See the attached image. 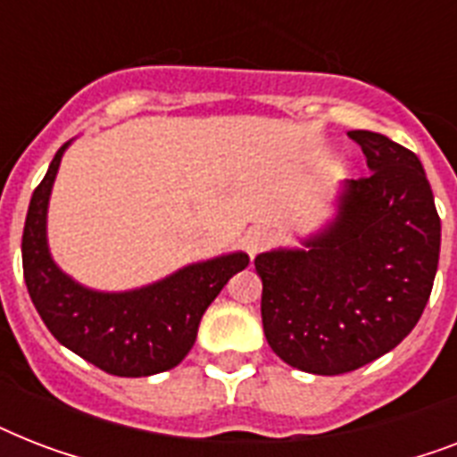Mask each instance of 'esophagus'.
Wrapping results in <instances>:
<instances>
[{"label": "esophagus", "mask_w": 457, "mask_h": 457, "mask_svg": "<svg viewBox=\"0 0 457 457\" xmlns=\"http://www.w3.org/2000/svg\"><path fill=\"white\" fill-rule=\"evenodd\" d=\"M270 239H272L270 229L256 225V228L246 229V235L242 237V246H244V251H246V253H249V256L253 258L258 253V251H263L265 246L270 244Z\"/></svg>", "instance_id": "esophagus-1"}]
</instances>
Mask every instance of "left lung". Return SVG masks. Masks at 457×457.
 <instances>
[{
  "mask_svg": "<svg viewBox=\"0 0 457 457\" xmlns=\"http://www.w3.org/2000/svg\"><path fill=\"white\" fill-rule=\"evenodd\" d=\"M348 137L372 172L339 187L334 218L299 249L253 261L265 339L311 375H344L396 348L418 325L439 265L441 220L420 158L379 132Z\"/></svg>",
  "mask_w": 457,
  "mask_h": 457,
  "instance_id": "8db88e82",
  "label": "left lung"
}]
</instances>
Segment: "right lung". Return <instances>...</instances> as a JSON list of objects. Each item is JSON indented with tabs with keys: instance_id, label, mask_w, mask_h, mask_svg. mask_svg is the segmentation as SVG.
<instances>
[{
	"instance_id": "add662e5",
	"label": "right lung",
	"mask_w": 457,
	"mask_h": 457,
	"mask_svg": "<svg viewBox=\"0 0 457 457\" xmlns=\"http://www.w3.org/2000/svg\"><path fill=\"white\" fill-rule=\"evenodd\" d=\"M73 142V139H71ZM61 146L32 192L23 228V278L46 329L73 353L116 377H149L175 368L192 351L204 312L232 275L249 265L244 251L179 268L128 292H96L75 282L52 258L46 211Z\"/></svg>"
}]
</instances>
